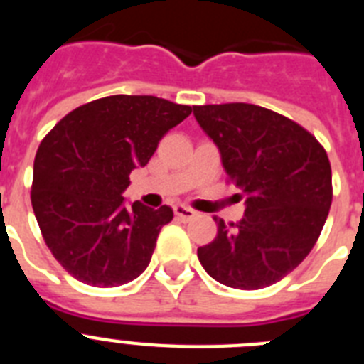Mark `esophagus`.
Instances as JSON below:
<instances>
[{
	"label": "esophagus",
	"mask_w": 364,
	"mask_h": 364,
	"mask_svg": "<svg viewBox=\"0 0 364 364\" xmlns=\"http://www.w3.org/2000/svg\"><path fill=\"white\" fill-rule=\"evenodd\" d=\"M175 215L178 218H182V220H191L193 217H197V211L191 210V208H188V205H184V204H176Z\"/></svg>",
	"instance_id": "obj_1"
}]
</instances>
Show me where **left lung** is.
I'll list each match as a JSON object with an SVG mask.
<instances>
[{"instance_id":"obj_1","label":"left lung","mask_w":364,"mask_h":364,"mask_svg":"<svg viewBox=\"0 0 364 364\" xmlns=\"http://www.w3.org/2000/svg\"><path fill=\"white\" fill-rule=\"evenodd\" d=\"M193 114L246 195L242 220L215 217L218 233L198 247V260L230 288L275 284L306 259L326 222L333 195L326 151L297 122L259 105H193Z\"/></svg>"}]
</instances>
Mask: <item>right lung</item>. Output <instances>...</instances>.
<instances>
[{
	"instance_id": "right-lung-1",
	"label": "right lung",
	"mask_w": 364,
	"mask_h": 364,
	"mask_svg": "<svg viewBox=\"0 0 364 364\" xmlns=\"http://www.w3.org/2000/svg\"><path fill=\"white\" fill-rule=\"evenodd\" d=\"M189 114V105L156 96H105L70 111L41 140L32 210L45 244L74 279L112 288L147 268L173 210L129 208L122 193L134 167L146 166Z\"/></svg>"
}]
</instances>
